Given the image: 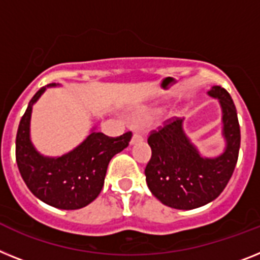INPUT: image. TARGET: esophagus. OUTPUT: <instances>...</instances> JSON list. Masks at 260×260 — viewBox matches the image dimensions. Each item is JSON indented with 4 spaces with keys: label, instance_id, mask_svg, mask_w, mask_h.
I'll list each match as a JSON object with an SVG mask.
<instances>
[{
    "label": "esophagus",
    "instance_id": "obj_1",
    "mask_svg": "<svg viewBox=\"0 0 260 260\" xmlns=\"http://www.w3.org/2000/svg\"><path fill=\"white\" fill-rule=\"evenodd\" d=\"M141 141H144V136L140 134H135L134 136H132V140H131V144L134 145V144H137V143H141Z\"/></svg>",
    "mask_w": 260,
    "mask_h": 260
}]
</instances>
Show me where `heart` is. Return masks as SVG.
<instances>
[{"label":"heart","instance_id":"1","mask_svg":"<svg viewBox=\"0 0 260 260\" xmlns=\"http://www.w3.org/2000/svg\"><path fill=\"white\" fill-rule=\"evenodd\" d=\"M134 120L139 124H145L150 120V115H148V113H137L136 116L134 117Z\"/></svg>","mask_w":260,"mask_h":260}]
</instances>
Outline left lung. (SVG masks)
Listing matches in <instances>:
<instances>
[{
  "instance_id": "1",
  "label": "left lung",
  "mask_w": 260,
  "mask_h": 260,
  "mask_svg": "<svg viewBox=\"0 0 260 260\" xmlns=\"http://www.w3.org/2000/svg\"><path fill=\"white\" fill-rule=\"evenodd\" d=\"M208 93L219 100L222 108L226 148L221 156H201L185 135L181 119L167 120L148 136L152 149L145 167L148 187L169 208L191 210L214 201L223 191L237 165L241 129L234 102L221 86L211 87Z\"/></svg>"
}]
</instances>
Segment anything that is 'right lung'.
<instances>
[{
    "label": "right lung",
    "instance_id": "add662e5",
    "mask_svg": "<svg viewBox=\"0 0 260 260\" xmlns=\"http://www.w3.org/2000/svg\"><path fill=\"white\" fill-rule=\"evenodd\" d=\"M45 89L46 87H42L32 96L19 121L15 160L25 184L37 198L56 209L76 210L91 204L99 196L111 158L128 147L132 132L108 137L92 131L70 153L55 158L42 156L30 141V117L32 104Z\"/></svg>",
    "mask_w": 260,
    "mask_h": 260
}]
</instances>
